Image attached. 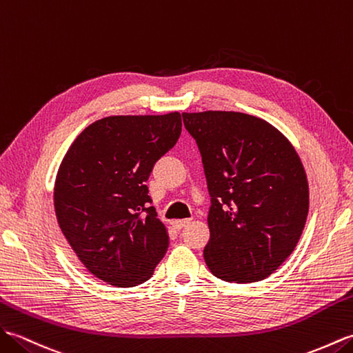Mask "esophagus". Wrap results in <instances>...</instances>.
I'll return each mask as SVG.
<instances>
[{
    "instance_id": "obj_1",
    "label": "esophagus",
    "mask_w": 353,
    "mask_h": 353,
    "mask_svg": "<svg viewBox=\"0 0 353 353\" xmlns=\"http://www.w3.org/2000/svg\"><path fill=\"white\" fill-rule=\"evenodd\" d=\"M190 223V219H179V221H174V226H175V230H183L184 226H187Z\"/></svg>"
}]
</instances>
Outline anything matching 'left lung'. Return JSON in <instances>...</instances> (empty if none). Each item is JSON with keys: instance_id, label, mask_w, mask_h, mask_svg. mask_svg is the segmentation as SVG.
Returning a JSON list of instances; mask_svg holds the SVG:
<instances>
[{"instance_id": "obj_1", "label": "left lung", "mask_w": 353, "mask_h": 353, "mask_svg": "<svg viewBox=\"0 0 353 353\" xmlns=\"http://www.w3.org/2000/svg\"><path fill=\"white\" fill-rule=\"evenodd\" d=\"M196 140L211 207L203 258L226 283L272 275L307 222V174L292 143L260 117L237 112L183 113Z\"/></svg>"}]
</instances>
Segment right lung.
Wrapping results in <instances>:
<instances>
[{
  "mask_svg": "<svg viewBox=\"0 0 353 353\" xmlns=\"http://www.w3.org/2000/svg\"><path fill=\"white\" fill-rule=\"evenodd\" d=\"M181 114L108 116L89 125L61 161L54 208L61 232L93 276L143 284L169 248L146 181L181 134Z\"/></svg>",
  "mask_w": 353,
  "mask_h": 353,
  "instance_id": "add662e5",
  "label": "right lung"
}]
</instances>
